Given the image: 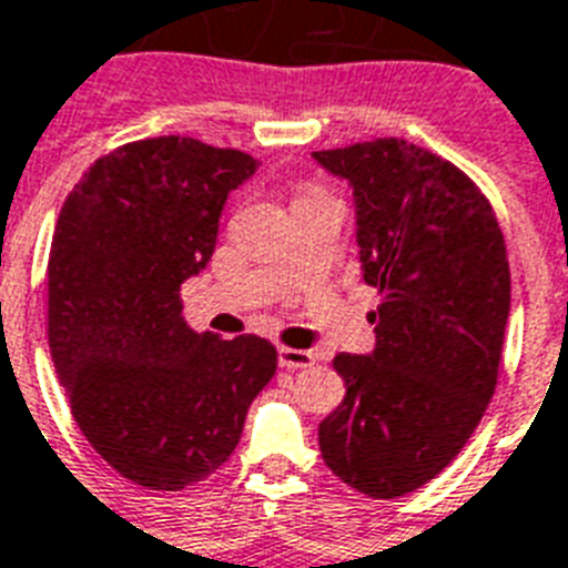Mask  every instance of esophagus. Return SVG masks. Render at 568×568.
<instances>
[{"mask_svg": "<svg viewBox=\"0 0 568 568\" xmlns=\"http://www.w3.org/2000/svg\"><path fill=\"white\" fill-rule=\"evenodd\" d=\"M276 357H280V366H285V369H303V366H312L314 361L308 349H292V346H280Z\"/></svg>", "mask_w": 568, "mask_h": 568, "instance_id": "esophagus-1", "label": "esophagus"}]
</instances>
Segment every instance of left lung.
<instances>
[{"instance_id":"obj_1","label":"left lung","mask_w":568,"mask_h":568,"mask_svg":"<svg viewBox=\"0 0 568 568\" xmlns=\"http://www.w3.org/2000/svg\"><path fill=\"white\" fill-rule=\"evenodd\" d=\"M349 181L375 349L335 357L346 395L321 422L328 470L366 497L422 488L456 459L497 387L511 274L488 199L402 138L312 152Z\"/></svg>"}]
</instances>
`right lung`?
<instances>
[{"mask_svg":"<svg viewBox=\"0 0 568 568\" xmlns=\"http://www.w3.org/2000/svg\"><path fill=\"white\" fill-rule=\"evenodd\" d=\"M256 166L195 138H146L94 161L57 219V378L89 445L150 490L187 488L225 465L276 373L265 337L193 332L179 297L211 262L227 193Z\"/></svg>","mask_w":568,"mask_h":568,"instance_id":"right-lung-1","label":"right lung"}]
</instances>
